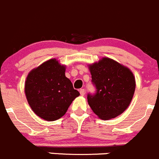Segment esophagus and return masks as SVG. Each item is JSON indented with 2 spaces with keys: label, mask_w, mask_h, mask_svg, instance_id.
<instances>
[{
  "label": "esophagus",
  "mask_w": 159,
  "mask_h": 159,
  "mask_svg": "<svg viewBox=\"0 0 159 159\" xmlns=\"http://www.w3.org/2000/svg\"><path fill=\"white\" fill-rule=\"evenodd\" d=\"M80 94H81V96H84V95L85 94V90H84V89H80Z\"/></svg>",
  "instance_id": "1"
}]
</instances>
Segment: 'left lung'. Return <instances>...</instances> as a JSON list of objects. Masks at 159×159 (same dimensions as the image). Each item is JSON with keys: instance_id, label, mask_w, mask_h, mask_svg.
Wrapping results in <instances>:
<instances>
[{"instance_id": "8db88e82", "label": "left lung", "mask_w": 159, "mask_h": 159, "mask_svg": "<svg viewBox=\"0 0 159 159\" xmlns=\"http://www.w3.org/2000/svg\"><path fill=\"white\" fill-rule=\"evenodd\" d=\"M95 94H88V103L100 118L109 120L122 114L130 104L136 89L133 74L114 59L103 57L89 65Z\"/></svg>"}]
</instances>
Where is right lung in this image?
Instances as JSON below:
<instances>
[{
    "instance_id": "obj_1",
    "label": "right lung",
    "mask_w": 159,
    "mask_h": 159,
    "mask_svg": "<svg viewBox=\"0 0 159 159\" xmlns=\"http://www.w3.org/2000/svg\"><path fill=\"white\" fill-rule=\"evenodd\" d=\"M65 70L64 65L51 59L33 69L26 77V100L33 111L42 119L55 121L63 117L80 95L65 76Z\"/></svg>"
}]
</instances>
